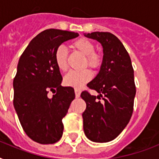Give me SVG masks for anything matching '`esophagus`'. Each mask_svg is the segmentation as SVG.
I'll list each match as a JSON object with an SVG mask.
<instances>
[{"label":"esophagus","instance_id":"obj_1","mask_svg":"<svg viewBox=\"0 0 159 159\" xmlns=\"http://www.w3.org/2000/svg\"><path fill=\"white\" fill-rule=\"evenodd\" d=\"M75 95H76V97L78 98L80 97V95H81V91L79 89H77V88H75Z\"/></svg>","mask_w":159,"mask_h":159}]
</instances>
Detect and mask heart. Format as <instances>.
<instances>
[{
  "instance_id": "heart-1",
  "label": "heart",
  "mask_w": 159,
  "mask_h": 159,
  "mask_svg": "<svg viewBox=\"0 0 159 159\" xmlns=\"http://www.w3.org/2000/svg\"><path fill=\"white\" fill-rule=\"evenodd\" d=\"M72 47L86 57L84 65H88L93 69H98L102 63V58L99 53L95 52V45L92 41L81 38L72 43ZM67 49L64 45L58 46L54 53V60L57 67L61 71L67 69ZM92 72L89 69L82 71H70L64 77V83L69 87L80 88L91 80Z\"/></svg>"
}]
</instances>
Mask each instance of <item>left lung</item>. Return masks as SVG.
<instances>
[{
  "instance_id": "obj_1",
  "label": "left lung",
  "mask_w": 159,
  "mask_h": 159,
  "mask_svg": "<svg viewBox=\"0 0 159 159\" xmlns=\"http://www.w3.org/2000/svg\"><path fill=\"white\" fill-rule=\"evenodd\" d=\"M103 48L99 73L87 84L99 95L82 92L87 108L82 113L84 133L90 140L106 143L113 140L129 122L134 110L136 87L128 52L116 35L109 32L85 34ZM97 99H102V102Z\"/></svg>"
}]
</instances>
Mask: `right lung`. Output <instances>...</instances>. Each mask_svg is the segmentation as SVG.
I'll list each match as a JSON object with an SVG mask.
<instances>
[{
    "mask_svg": "<svg viewBox=\"0 0 159 159\" xmlns=\"http://www.w3.org/2000/svg\"><path fill=\"white\" fill-rule=\"evenodd\" d=\"M77 33L49 29L30 41L21 54L13 81L14 107L25 134L39 143L49 144L62 135V120L74 100V89L62 87L54 60L56 48L77 38ZM52 91L53 97L48 93Z\"/></svg>",
    "mask_w": 159,
    "mask_h": 159,
    "instance_id": "right-lung-1",
    "label": "right lung"
}]
</instances>
